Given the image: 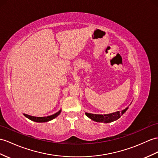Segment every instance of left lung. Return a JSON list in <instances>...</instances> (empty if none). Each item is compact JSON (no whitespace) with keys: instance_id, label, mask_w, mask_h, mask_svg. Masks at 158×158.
I'll use <instances>...</instances> for the list:
<instances>
[{"instance_id":"1","label":"left lung","mask_w":158,"mask_h":158,"mask_svg":"<svg viewBox=\"0 0 158 158\" xmlns=\"http://www.w3.org/2000/svg\"><path fill=\"white\" fill-rule=\"evenodd\" d=\"M128 108H126L122 112L120 111H117L113 113H110L109 114H91V113H86V115L89 117L92 120H93L96 122L98 123H110L114 121L117 120L118 118L121 117V115L123 114L125 111L127 110Z\"/></svg>"}]
</instances>
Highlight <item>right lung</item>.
<instances>
[{"instance_id": "obj_1", "label": "right lung", "mask_w": 158, "mask_h": 158, "mask_svg": "<svg viewBox=\"0 0 158 158\" xmlns=\"http://www.w3.org/2000/svg\"><path fill=\"white\" fill-rule=\"evenodd\" d=\"M61 113V110H59L58 112L53 114L52 115H50V116L48 117H33V116H30V115H28L27 114H23L24 116H25L27 118H28L30 120H31L35 122H38V123H44V122H48L52 120V119L55 118L57 117Z\"/></svg>"}]
</instances>
